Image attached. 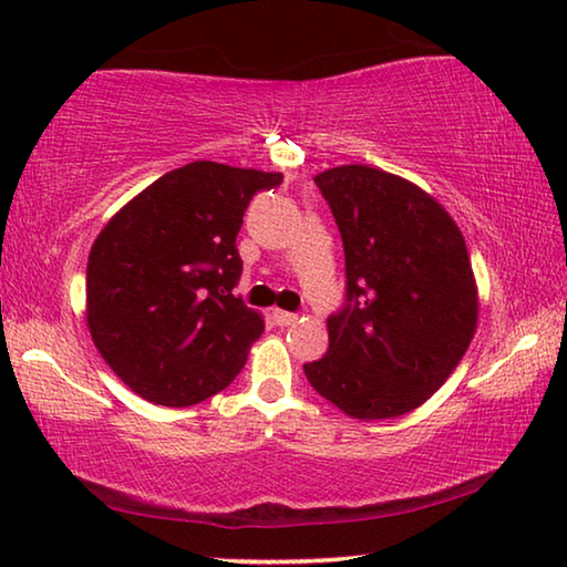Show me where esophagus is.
<instances>
[{"mask_svg": "<svg viewBox=\"0 0 567 567\" xmlns=\"http://www.w3.org/2000/svg\"><path fill=\"white\" fill-rule=\"evenodd\" d=\"M272 318H275L277 324H280V328H290V324L297 322V315L295 312H285V310H275Z\"/></svg>", "mask_w": 567, "mask_h": 567, "instance_id": "obj_1", "label": "esophagus"}]
</instances>
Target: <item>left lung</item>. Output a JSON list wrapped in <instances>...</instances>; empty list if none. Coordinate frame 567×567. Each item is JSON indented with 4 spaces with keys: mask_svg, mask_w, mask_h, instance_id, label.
<instances>
[{
    "mask_svg": "<svg viewBox=\"0 0 567 567\" xmlns=\"http://www.w3.org/2000/svg\"><path fill=\"white\" fill-rule=\"evenodd\" d=\"M344 249V305L310 385L354 420L422 405L463 360L477 290L463 233L427 192L390 172L342 165L315 177Z\"/></svg>",
    "mask_w": 567,
    "mask_h": 567,
    "instance_id": "1",
    "label": "left lung"
}]
</instances>
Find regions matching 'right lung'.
Wrapping results in <instances>:
<instances>
[{"label": "right lung", "instance_id": "add662e5", "mask_svg": "<svg viewBox=\"0 0 567 567\" xmlns=\"http://www.w3.org/2000/svg\"><path fill=\"white\" fill-rule=\"evenodd\" d=\"M280 172L189 162L142 189L94 239L87 324L104 362L155 405L187 408L237 378L265 330L233 295L237 233Z\"/></svg>", "mask_w": 567, "mask_h": 567}]
</instances>
